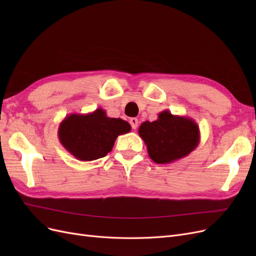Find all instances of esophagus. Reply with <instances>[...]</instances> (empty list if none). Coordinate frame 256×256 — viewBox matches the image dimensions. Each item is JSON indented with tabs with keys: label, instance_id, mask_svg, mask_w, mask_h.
Returning a JSON list of instances; mask_svg holds the SVG:
<instances>
[{
	"label": "esophagus",
	"instance_id": "1",
	"mask_svg": "<svg viewBox=\"0 0 256 256\" xmlns=\"http://www.w3.org/2000/svg\"><path fill=\"white\" fill-rule=\"evenodd\" d=\"M129 122H130V125H131V127H132V129H136L138 128V118H130L129 120Z\"/></svg>",
	"mask_w": 256,
	"mask_h": 256
}]
</instances>
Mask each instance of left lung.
Wrapping results in <instances>:
<instances>
[{"instance_id":"left-lung-1","label":"left lung","mask_w":256,"mask_h":256,"mask_svg":"<svg viewBox=\"0 0 256 256\" xmlns=\"http://www.w3.org/2000/svg\"><path fill=\"white\" fill-rule=\"evenodd\" d=\"M150 159L159 164L180 160L194 150L200 143L198 124L187 116L173 115L164 110L154 122H144L138 128Z\"/></svg>"}]
</instances>
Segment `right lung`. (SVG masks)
Returning <instances> with one entry per match:
<instances>
[{
	"label": "right lung",
	"instance_id": "1",
	"mask_svg": "<svg viewBox=\"0 0 256 256\" xmlns=\"http://www.w3.org/2000/svg\"><path fill=\"white\" fill-rule=\"evenodd\" d=\"M131 130L122 118H108L102 108L88 114L72 113L60 122L58 138L64 148L81 161H92L106 156L116 138Z\"/></svg>",
	"mask_w": 256,
	"mask_h": 256
}]
</instances>
